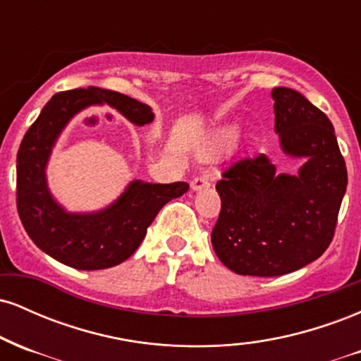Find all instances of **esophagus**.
Instances as JSON below:
<instances>
[{"label":"esophagus","mask_w":361,"mask_h":361,"mask_svg":"<svg viewBox=\"0 0 361 361\" xmlns=\"http://www.w3.org/2000/svg\"><path fill=\"white\" fill-rule=\"evenodd\" d=\"M190 185H192V190H195V192H198V190H202V188H209L210 180H209V176L202 175V176L193 178L192 183H190Z\"/></svg>","instance_id":"esophagus-1"}]
</instances>
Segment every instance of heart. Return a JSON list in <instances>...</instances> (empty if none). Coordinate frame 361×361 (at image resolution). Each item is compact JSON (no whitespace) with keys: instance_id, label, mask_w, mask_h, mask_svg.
Here are the masks:
<instances>
[{"instance_id":"heart-1","label":"heart","mask_w":361,"mask_h":361,"mask_svg":"<svg viewBox=\"0 0 361 361\" xmlns=\"http://www.w3.org/2000/svg\"><path fill=\"white\" fill-rule=\"evenodd\" d=\"M235 134H238V132H235V127H233V126H222V127L215 128L212 134L205 139L204 146H202V149H200V154L209 156V154H212V152L217 151V149L227 146V144L233 142Z\"/></svg>"}]
</instances>
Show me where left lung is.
<instances>
[{"mask_svg": "<svg viewBox=\"0 0 361 361\" xmlns=\"http://www.w3.org/2000/svg\"><path fill=\"white\" fill-rule=\"evenodd\" d=\"M275 132L285 154L304 157L299 175H276L264 154L244 157L215 188L221 214L212 229L219 259L238 275L280 276L327 250L348 185L334 127L304 94L273 88Z\"/></svg>", "mask_w": 361, "mask_h": 361, "instance_id": "1", "label": "left lung"}]
</instances>
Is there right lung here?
Returning <instances> with one entry per match:
<instances>
[{
    "label": "right lung",
    "mask_w": 361,
    "mask_h": 361,
    "mask_svg": "<svg viewBox=\"0 0 361 361\" xmlns=\"http://www.w3.org/2000/svg\"><path fill=\"white\" fill-rule=\"evenodd\" d=\"M103 103L135 126H146L154 118L151 106L117 91L94 86L61 91L28 128L16 156V209L25 231L37 247L76 270H103L130 258L157 212L190 188L185 181L161 185L135 180L100 212H66L49 192L45 166L69 120Z\"/></svg>",
    "instance_id": "obj_1"
}]
</instances>
